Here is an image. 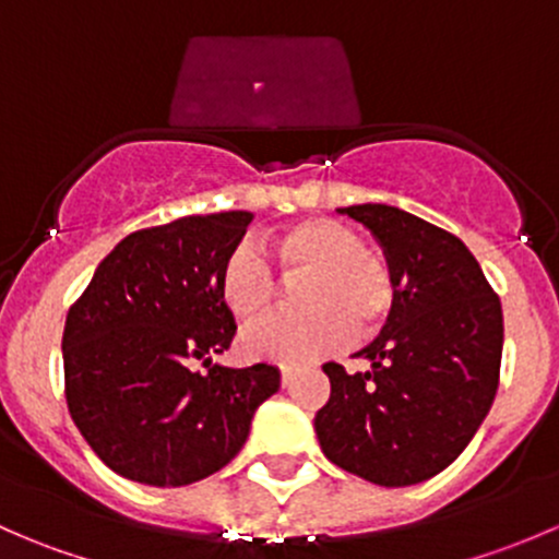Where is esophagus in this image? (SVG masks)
<instances>
[{
	"label": "esophagus",
	"instance_id": "1",
	"mask_svg": "<svg viewBox=\"0 0 559 559\" xmlns=\"http://www.w3.org/2000/svg\"><path fill=\"white\" fill-rule=\"evenodd\" d=\"M289 384H292V370L281 368V386H289Z\"/></svg>",
	"mask_w": 559,
	"mask_h": 559
}]
</instances>
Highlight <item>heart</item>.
<instances>
[{"mask_svg":"<svg viewBox=\"0 0 559 559\" xmlns=\"http://www.w3.org/2000/svg\"><path fill=\"white\" fill-rule=\"evenodd\" d=\"M286 281H297L300 311L275 313L240 335L248 359L306 362L352 337H373L389 324L397 302L386 262L335 218L313 216L292 224L270 240ZM218 297L238 319H257L278 300V278L267 253L253 240H238L218 267Z\"/></svg>","mask_w":559,"mask_h":559,"instance_id":"b5f03b06","label":"heart"}]
</instances>
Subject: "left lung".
I'll use <instances>...</instances> for the list:
<instances>
[{"instance_id": "obj_1", "label": "left lung", "mask_w": 559, "mask_h": 559, "mask_svg": "<svg viewBox=\"0 0 559 559\" xmlns=\"http://www.w3.org/2000/svg\"><path fill=\"white\" fill-rule=\"evenodd\" d=\"M384 248L397 302L357 352L368 373L326 362L330 400L313 427L330 462L379 487H408L449 467L492 408L503 308L476 257L447 229L400 207H337Z\"/></svg>"}]
</instances>
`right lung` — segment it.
<instances>
[{"mask_svg":"<svg viewBox=\"0 0 559 559\" xmlns=\"http://www.w3.org/2000/svg\"><path fill=\"white\" fill-rule=\"evenodd\" d=\"M251 218L183 216L127 235L67 313V408L94 454L129 481L186 487L222 471L278 392L273 365H213L235 337L218 267Z\"/></svg>","mask_w":559,"mask_h":559,"instance_id":"obj_1","label":"right lung"}]
</instances>
